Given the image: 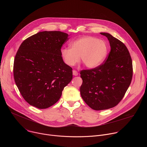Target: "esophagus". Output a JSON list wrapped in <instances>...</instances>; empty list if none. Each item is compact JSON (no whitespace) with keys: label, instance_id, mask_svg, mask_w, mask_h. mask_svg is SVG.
Instances as JSON below:
<instances>
[{"label":"esophagus","instance_id":"34e87169","mask_svg":"<svg viewBox=\"0 0 147 147\" xmlns=\"http://www.w3.org/2000/svg\"><path fill=\"white\" fill-rule=\"evenodd\" d=\"M73 74L74 76H77L78 75V72L76 71V70H73Z\"/></svg>","mask_w":147,"mask_h":147}]
</instances>
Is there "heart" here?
Masks as SVG:
<instances>
[{"instance_id": "b5f03b06", "label": "heart", "mask_w": 147, "mask_h": 147, "mask_svg": "<svg viewBox=\"0 0 147 147\" xmlns=\"http://www.w3.org/2000/svg\"><path fill=\"white\" fill-rule=\"evenodd\" d=\"M70 48H63L61 55L65 63L73 66L79 61L88 69L100 66L106 58L108 48L103 40L90 36L79 38L70 44Z\"/></svg>"}]
</instances>
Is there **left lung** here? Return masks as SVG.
<instances>
[{
    "instance_id": "obj_1",
    "label": "left lung",
    "mask_w": 147,
    "mask_h": 147,
    "mask_svg": "<svg viewBox=\"0 0 147 147\" xmlns=\"http://www.w3.org/2000/svg\"><path fill=\"white\" fill-rule=\"evenodd\" d=\"M100 34L109 41L111 52L107 59L95 69L80 71L81 96L95 111L116 106L126 92L133 77L132 60L127 47L110 34Z\"/></svg>"
}]
</instances>
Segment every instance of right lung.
Here are the masks:
<instances>
[{"mask_svg":"<svg viewBox=\"0 0 147 147\" xmlns=\"http://www.w3.org/2000/svg\"><path fill=\"white\" fill-rule=\"evenodd\" d=\"M68 36L61 31H45L21 44L14 58V78L20 92L30 105L38 109L52 106L71 81L72 68L61 55V48Z\"/></svg>","mask_w":147,"mask_h":147,"instance_id":"obj_1","label":"right lung"}]
</instances>
